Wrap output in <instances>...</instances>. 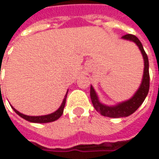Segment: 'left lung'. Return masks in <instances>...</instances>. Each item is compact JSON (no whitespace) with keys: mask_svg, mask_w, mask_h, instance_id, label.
Masks as SVG:
<instances>
[{"mask_svg":"<svg viewBox=\"0 0 159 159\" xmlns=\"http://www.w3.org/2000/svg\"><path fill=\"white\" fill-rule=\"evenodd\" d=\"M122 39L130 40L134 42L141 50L143 54V57L144 60V70L143 76L142 84L140 85V88L138 89L136 93L133 95V97L129 100L122 102H119L117 105L114 106H108L99 101L98 96L95 93L94 88L91 86L90 88V97L92 103L95 107V111L99 112L101 115L109 118H124L131 115L137 110L139 107L142 105V103L145 100L146 96L149 93L150 89V73H149V59L148 56L145 53L142 42L139 40L136 36L133 34H125L122 36Z\"/></svg>","mask_w":159,"mask_h":159,"instance_id":"left-lung-1","label":"left lung"}]
</instances>
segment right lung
<instances>
[{
    "label": "right lung",
    "instance_id": "add662e5",
    "mask_svg": "<svg viewBox=\"0 0 159 159\" xmlns=\"http://www.w3.org/2000/svg\"><path fill=\"white\" fill-rule=\"evenodd\" d=\"M67 93H68V91H67ZM67 93H66V95L64 96L61 106L59 107V109L57 110L55 112L51 113V114H48V115H44V116H27V115L22 114L19 111H17L15 108H13V107H12V109L14 110V111L17 115H19L21 118L25 119V120H27L29 122H33V123H48V122H53V121H55V120L59 119L62 116L63 112H64V105H65V102H66Z\"/></svg>",
    "mask_w": 159,
    "mask_h": 159
}]
</instances>
